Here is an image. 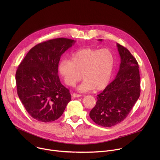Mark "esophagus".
I'll use <instances>...</instances> for the list:
<instances>
[{"mask_svg": "<svg viewBox=\"0 0 160 160\" xmlns=\"http://www.w3.org/2000/svg\"><path fill=\"white\" fill-rule=\"evenodd\" d=\"M72 96H73V98H79V97H81L82 95L78 94H76V93H73V94H72Z\"/></svg>", "mask_w": 160, "mask_h": 160, "instance_id": "esophagus-1", "label": "esophagus"}]
</instances>
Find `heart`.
Instances as JSON below:
<instances>
[{
  "instance_id": "b5f03b06",
  "label": "heart",
  "mask_w": 160,
  "mask_h": 160,
  "mask_svg": "<svg viewBox=\"0 0 160 160\" xmlns=\"http://www.w3.org/2000/svg\"><path fill=\"white\" fill-rule=\"evenodd\" d=\"M115 64V57L108 49L85 48L73 52L70 60L62 59L58 71L64 83L73 86L82 76L84 79L78 87L80 92L92 89L100 90L110 81Z\"/></svg>"
}]
</instances>
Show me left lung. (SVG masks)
I'll return each instance as SVG.
<instances>
[{"label": "left lung", "instance_id": "left-lung-1", "mask_svg": "<svg viewBox=\"0 0 160 160\" xmlns=\"http://www.w3.org/2000/svg\"><path fill=\"white\" fill-rule=\"evenodd\" d=\"M117 45L121 58L118 73L115 79L97 96L96 104L89 114L94 122L104 127L123 121L141 94L138 62L127 48L118 43Z\"/></svg>", "mask_w": 160, "mask_h": 160}]
</instances>
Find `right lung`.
Here are the masks:
<instances>
[{"mask_svg": "<svg viewBox=\"0 0 160 160\" xmlns=\"http://www.w3.org/2000/svg\"><path fill=\"white\" fill-rule=\"evenodd\" d=\"M75 42L58 38L40 43L18 68V95L29 115L39 122L56 120L71 101L70 90L61 84L58 72L61 55Z\"/></svg>", "mask_w": 160, "mask_h": 160, "instance_id": "add662e5", "label": "right lung"}]
</instances>
